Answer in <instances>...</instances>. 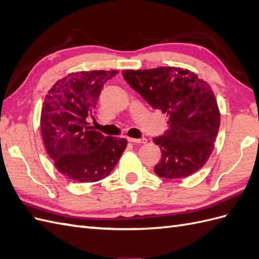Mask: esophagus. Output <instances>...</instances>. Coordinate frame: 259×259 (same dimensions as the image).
<instances>
[{
  "label": "esophagus",
  "instance_id": "1",
  "mask_svg": "<svg viewBox=\"0 0 259 259\" xmlns=\"http://www.w3.org/2000/svg\"><path fill=\"white\" fill-rule=\"evenodd\" d=\"M127 141L131 143H140V144H144L147 142L146 138H133V137H127Z\"/></svg>",
  "mask_w": 259,
  "mask_h": 259
}]
</instances>
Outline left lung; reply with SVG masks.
Masks as SVG:
<instances>
[{
    "label": "left lung",
    "instance_id": "1",
    "mask_svg": "<svg viewBox=\"0 0 259 259\" xmlns=\"http://www.w3.org/2000/svg\"><path fill=\"white\" fill-rule=\"evenodd\" d=\"M123 77L154 109L168 116L169 128L153 138L161 150L156 175L181 179L202 168L213 151L221 121L210 84L177 67L123 70Z\"/></svg>",
    "mask_w": 259,
    "mask_h": 259
}]
</instances>
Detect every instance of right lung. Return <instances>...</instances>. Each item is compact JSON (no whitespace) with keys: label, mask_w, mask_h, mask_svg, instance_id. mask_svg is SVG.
<instances>
[{"label":"right lung","mask_w":259,"mask_h":259,"mask_svg":"<svg viewBox=\"0 0 259 259\" xmlns=\"http://www.w3.org/2000/svg\"><path fill=\"white\" fill-rule=\"evenodd\" d=\"M116 70L72 72L59 79L44 100L40 128L47 153L57 170L69 179L97 182L111 174L127 146L125 138L103 136L91 128L106 81Z\"/></svg>","instance_id":"right-lung-1"}]
</instances>
